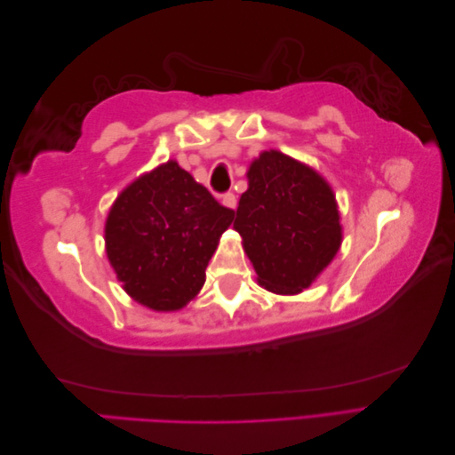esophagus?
Segmentation results:
<instances>
[{
	"mask_svg": "<svg viewBox=\"0 0 455 455\" xmlns=\"http://www.w3.org/2000/svg\"><path fill=\"white\" fill-rule=\"evenodd\" d=\"M222 204L228 206V209H235L237 206V197L231 194V191H228V194L222 196Z\"/></svg>",
	"mask_w": 455,
	"mask_h": 455,
	"instance_id": "esophagus-1",
	"label": "esophagus"
}]
</instances>
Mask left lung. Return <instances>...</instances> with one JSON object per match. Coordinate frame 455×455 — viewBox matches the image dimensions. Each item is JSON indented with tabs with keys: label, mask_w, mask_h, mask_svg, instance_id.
<instances>
[{
	"label": "left lung",
	"mask_w": 455,
	"mask_h": 455,
	"mask_svg": "<svg viewBox=\"0 0 455 455\" xmlns=\"http://www.w3.org/2000/svg\"><path fill=\"white\" fill-rule=\"evenodd\" d=\"M239 199L235 228L258 284L275 294H298L332 261L341 244L336 196L307 164L277 149L259 154Z\"/></svg>",
	"instance_id": "8db88e82"
}]
</instances>
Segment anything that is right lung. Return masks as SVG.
<instances>
[{
	"label": "right lung",
	"mask_w": 455,
	"mask_h": 455,
	"mask_svg": "<svg viewBox=\"0 0 455 455\" xmlns=\"http://www.w3.org/2000/svg\"><path fill=\"white\" fill-rule=\"evenodd\" d=\"M233 216L180 164L167 161L116 199L104 229L106 254L139 304L182 309L204 284V269Z\"/></svg>",
	"instance_id": "add662e5"
}]
</instances>
